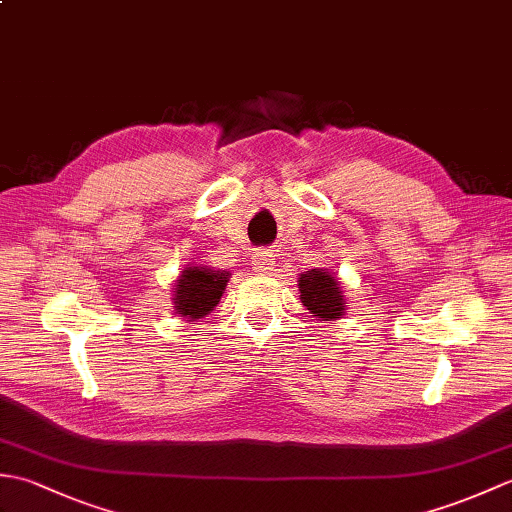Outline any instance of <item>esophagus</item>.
I'll list each match as a JSON object with an SVG mask.
<instances>
[{
    "instance_id": "34e87169",
    "label": "esophagus",
    "mask_w": 512,
    "mask_h": 512,
    "mask_svg": "<svg viewBox=\"0 0 512 512\" xmlns=\"http://www.w3.org/2000/svg\"><path fill=\"white\" fill-rule=\"evenodd\" d=\"M275 255L270 250H257L253 255V268L257 275H268L270 270H275Z\"/></svg>"
}]
</instances>
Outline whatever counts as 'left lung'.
<instances>
[{
  "instance_id": "obj_1",
  "label": "left lung",
  "mask_w": 512,
  "mask_h": 512,
  "mask_svg": "<svg viewBox=\"0 0 512 512\" xmlns=\"http://www.w3.org/2000/svg\"><path fill=\"white\" fill-rule=\"evenodd\" d=\"M299 299L317 321L343 319L347 310L341 281L332 270L312 268L299 275Z\"/></svg>"
}]
</instances>
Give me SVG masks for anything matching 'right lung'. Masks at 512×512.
Listing matches in <instances>:
<instances>
[{
    "label": "right lung",
    "instance_id": "obj_1",
    "mask_svg": "<svg viewBox=\"0 0 512 512\" xmlns=\"http://www.w3.org/2000/svg\"><path fill=\"white\" fill-rule=\"evenodd\" d=\"M231 273L202 264H187L173 284V310L187 321L204 319L220 303Z\"/></svg>",
    "mask_w": 512,
    "mask_h": 512
}]
</instances>
